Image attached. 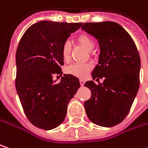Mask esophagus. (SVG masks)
I'll use <instances>...</instances> for the list:
<instances>
[{"mask_svg": "<svg viewBox=\"0 0 148 148\" xmlns=\"http://www.w3.org/2000/svg\"><path fill=\"white\" fill-rule=\"evenodd\" d=\"M84 83H85V81L82 80V79H81V80H80V84H81V86H84Z\"/></svg>", "mask_w": 148, "mask_h": 148, "instance_id": "obj_1", "label": "esophagus"}]
</instances>
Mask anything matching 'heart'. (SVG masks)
<instances>
[{"label": "heart", "mask_w": 148, "mask_h": 148, "mask_svg": "<svg viewBox=\"0 0 148 148\" xmlns=\"http://www.w3.org/2000/svg\"><path fill=\"white\" fill-rule=\"evenodd\" d=\"M76 41L80 46L88 51H92L95 48V41L93 38L88 34H81L76 38ZM71 54V44L69 41H66L62 45V56L64 61H67L70 58ZM92 66L88 64H79L75 63L72 64L66 68V72L67 74L72 75L77 77L83 78L88 74V72L91 71Z\"/></svg>", "instance_id": "1"}]
</instances>
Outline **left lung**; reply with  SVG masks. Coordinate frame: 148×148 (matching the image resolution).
Masks as SVG:
<instances>
[{
	"mask_svg": "<svg viewBox=\"0 0 148 148\" xmlns=\"http://www.w3.org/2000/svg\"><path fill=\"white\" fill-rule=\"evenodd\" d=\"M82 29L97 39L98 64L92 72L93 81L84 86L91 98L84 102L86 113L93 123L111 127L122 122L130 112L140 84L141 60L137 47L127 32L112 21L84 23Z\"/></svg>",
	"mask_w": 148,
	"mask_h": 148,
	"instance_id": "left-lung-1",
	"label": "left lung"
}]
</instances>
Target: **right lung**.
Here are the masks:
<instances>
[{
	"label": "right lung",
	"instance_id": "add662e5",
	"mask_svg": "<svg viewBox=\"0 0 148 148\" xmlns=\"http://www.w3.org/2000/svg\"><path fill=\"white\" fill-rule=\"evenodd\" d=\"M83 23L42 21L31 26L19 42L16 53V88L28 120L44 130L62 123L67 105L80 87L79 79L65 74L62 47Z\"/></svg>",
	"mask_w": 148,
	"mask_h": 148
}]
</instances>
